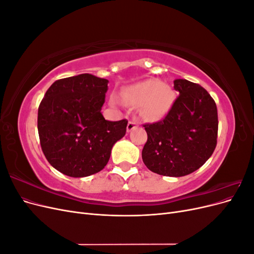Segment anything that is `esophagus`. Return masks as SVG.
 <instances>
[{"label": "esophagus", "instance_id": "34e87169", "mask_svg": "<svg viewBox=\"0 0 254 254\" xmlns=\"http://www.w3.org/2000/svg\"><path fill=\"white\" fill-rule=\"evenodd\" d=\"M136 126H137V123H136V121H134V120L130 121V122L128 123V125H127V131H128V132L132 131L133 129H135V128H136Z\"/></svg>", "mask_w": 254, "mask_h": 254}]
</instances>
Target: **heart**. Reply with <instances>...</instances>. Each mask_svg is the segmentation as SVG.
Returning a JSON list of instances; mask_svg holds the SVG:
<instances>
[{"label":"heart","instance_id":"b5f03b06","mask_svg":"<svg viewBox=\"0 0 254 254\" xmlns=\"http://www.w3.org/2000/svg\"><path fill=\"white\" fill-rule=\"evenodd\" d=\"M124 99L127 103L140 105V111L144 118L159 121L171 111L175 102V93L170 86L159 79H146L130 86ZM111 104L118 106L124 102L119 96H113Z\"/></svg>","mask_w":254,"mask_h":254}]
</instances>
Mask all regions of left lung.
<instances>
[{"label":"left lung","instance_id":"8db88e82","mask_svg":"<svg viewBox=\"0 0 254 254\" xmlns=\"http://www.w3.org/2000/svg\"><path fill=\"white\" fill-rule=\"evenodd\" d=\"M179 92L163 121L144 125L148 139L142 150L144 164L151 172L182 177L197 171L216 147L218 118L207 91L187 79H175Z\"/></svg>","mask_w":254,"mask_h":254}]
</instances>
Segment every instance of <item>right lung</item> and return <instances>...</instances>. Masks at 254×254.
<instances>
[{
  "label": "right lung",
  "mask_w": 254,
  "mask_h": 254,
  "mask_svg": "<svg viewBox=\"0 0 254 254\" xmlns=\"http://www.w3.org/2000/svg\"><path fill=\"white\" fill-rule=\"evenodd\" d=\"M108 79L79 74L54 82L38 109V132L50 164L64 175L82 178L101 172L128 121L102 114Z\"/></svg>",
  "instance_id": "add662e5"
}]
</instances>
